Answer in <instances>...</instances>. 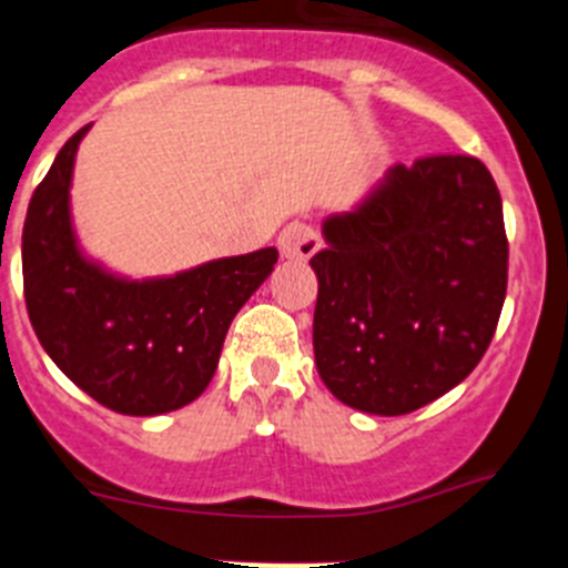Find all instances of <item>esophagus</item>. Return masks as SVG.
Segmentation results:
<instances>
[{"mask_svg": "<svg viewBox=\"0 0 568 568\" xmlns=\"http://www.w3.org/2000/svg\"><path fill=\"white\" fill-rule=\"evenodd\" d=\"M278 247L287 258H313L321 250V235L313 224L307 222H290L281 230Z\"/></svg>", "mask_w": 568, "mask_h": 568, "instance_id": "34e87169", "label": "esophagus"}]
</instances>
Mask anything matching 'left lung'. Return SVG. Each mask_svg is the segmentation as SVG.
Returning <instances> with one entry per match:
<instances>
[{"instance_id": "left-lung-1", "label": "left lung", "mask_w": 568, "mask_h": 568, "mask_svg": "<svg viewBox=\"0 0 568 568\" xmlns=\"http://www.w3.org/2000/svg\"><path fill=\"white\" fill-rule=\"evenodd\" d=\"M324 239L310 261L313 346L335 398L406 415L478 366L509 275L504 204L480 159L395 164L358 210L324 222Z\"/></svg>"}]
</instances>
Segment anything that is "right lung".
<instances>
[{
    "instance_id": "right-lung-1",
    "label": "right lung",
    "mask_w": 568,
    "mask_h": 568,
    "mask_svg": "<svg viewBox=\"0 0 568 568\" xmlns=\"http://www.w3.org/2000/svg\"><path fill=\"white\" fill-rule=\"evenodd\" d=\"M88 128L70 135L30 195L24 307L44 353L90 398L122 415H162L207 389L235 313L273 273L278 250L155 281L115 278L84 261L70 227L68 190Z\"/></svg>"
}]
</instances>
